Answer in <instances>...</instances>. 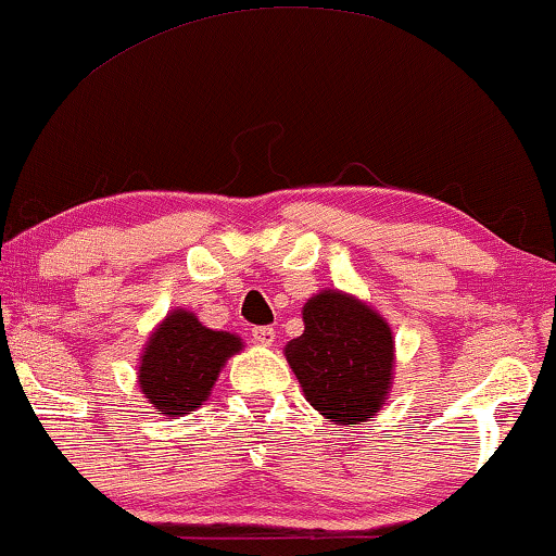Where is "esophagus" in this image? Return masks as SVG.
<instances>
[{
	"label": "esophagus",
	"mask_w": 556,
	"mask_h": 556,
	"mask_svg": "<svg viewBox=\"0 0 556 556\" xmlns=\"http://www.w3.org/2000/svg\"><path fill=\"white\" fill-rule=\"evenodd\" d=\"M252 340L257 344H263V348H270L273 342H276V329L273 327H255L252 329Z\"/></svg>",
	"instance_id": "esophagus-1"
}]
</instances>
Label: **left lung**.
Here are the masks:
<instances>
[{
  "label": "left lung",
  "instance_id": "obj_1",
  "mask_svg": "<svg viewBox=\"0 0 556 556\" xmlns=\"http://www.w3.org/2000/svg\"><path fill=\"white\" fill-rule=\"evenodd\" d=\"M286 359L306 401L340 424L372 419L393 380V331L370 306L342 291H321L304 306V334Z\"/></svg>",
  "mask_w": 556,
  "mask_h": 556
}]
</instances>
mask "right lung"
Segmentation results:
<instances>
[{
	"label": "right lung",
	"mask_w": 556,
	"mask_h": 556,
	"mask_svg": "<svg viewBox=\"0 0 556 556\" xmlns=\"http://www.w3.org/2000/svg\"><path fill=\"white\" fill-rule=\"evenodd\" d=\"M240 350L237 334L206 329L191 312L176 308L150 334L137 383L157 410L181 416L208 399L219 370Z\"/></svg>",
	"instance_id": "add662e5"
}]
</instances>
